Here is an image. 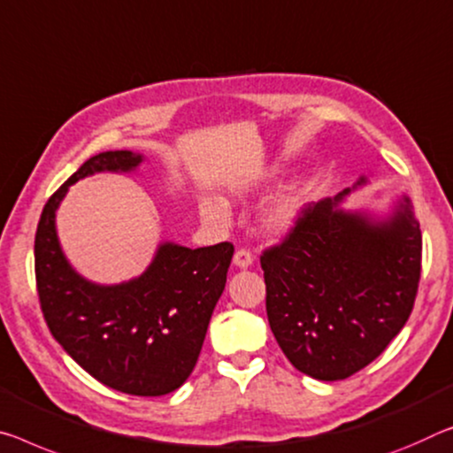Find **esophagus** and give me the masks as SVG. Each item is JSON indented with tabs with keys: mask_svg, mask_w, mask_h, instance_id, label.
<instances>
[{
	"mask_svg": "<svg viewBox=\"0 0 453 453\" xmlns=\"http://www.w3.org/2000/svg\"><path fill=\"white\" fill-rule=\"evenodd\" d=\"M254 264V256L248 252V250H238V252L234 254V265L235 268H242V270H246V268H250V265Z\"/></svg>",
	"mask_w": 453,
	"mask_h": 453,
	"instance_id": "obj_1",
	"label": "esophagus"
}]
</instances>
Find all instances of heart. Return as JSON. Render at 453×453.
<instances>
[{"instance_id":"heart-1","label":"heart","mask_w":453,"mask_h":453,"mask_svg":"<svg viewBox=\"0 0 453 453\" xmlns=\"http://www.w3.org/2000/svg\"><path fill=\"white\" fill-rule=\"evenodd\" d=\"M256 189V185H242V188L235 189L238 196H248ZM308 201V193L300 188H292L288 191L280 193V196L272 201V203L265 205V210L260 215V224L268 234H286L288 229L294 227V224L300 219L304 207ZM199 213L201 218L210 219V221H219L224 219L226 210L224 205L219 203L218 199H203L199 203Z\"/></svg>"}]
</instances>
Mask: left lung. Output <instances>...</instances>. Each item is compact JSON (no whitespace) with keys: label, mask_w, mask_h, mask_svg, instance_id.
Listing matches in <instances>:
<instances>
[{"label":"left lung","mask_w":453,"mask_h":453,"mask_svg":"<svg viewBox=\"0 0 453 453\" xmlns=\"http://www.w3.org/2000/svg\"><path fill=\"white\" fill-rule=\"evenodd\" d=\"M304 210L288 240L260 257L265 312L288 361L339 381L383 353L411 314L421 274V229L411 199L385 211L347 210L363 185Z\"/></svg>","instance_id":"1"}]
</instances>
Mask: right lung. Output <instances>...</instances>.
Wrapping results in <instances>:
<instances>
[{
	"instance_id": "add662e5",
	"label": "right lung",
	"mask_w": 453,
	"mask_h": 453,
	"mask_svg": "<svg viewBox=\"0 0 453 453\" xmlns=\"http://www.w3.org/2000/svg\"><path fill=\"white\" fill-rule=\"evenodd\" d=\"M142 161L133 150H104L48 199L34 243L35 282L50 333L88 375L120 393L159 397L179 389L196 367L234 246L161 242L139 276L98 284L68 262L56 229L70 185L96 173H134Z\"/></svg>"
}]
</instances>
